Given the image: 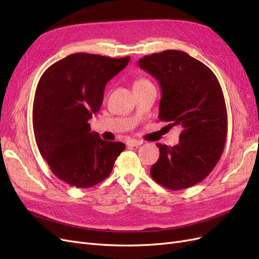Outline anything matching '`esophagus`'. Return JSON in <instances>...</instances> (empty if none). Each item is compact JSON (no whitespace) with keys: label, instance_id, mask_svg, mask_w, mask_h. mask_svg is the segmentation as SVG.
<instances>
[{"label":"esophagus","instance_id":"esophagus-1","mask_svg":"<svg viewBox=\"0 0 259 259\" xmlns=\"http://www.w3.org/2000/svg\"><path fill=\"white\" fill-rule=\"evenodd\" d=\"M143 144H144L143 140H136V139H130L126 142V145L130 147H138Z\"/></svg>","mask_w":259,"mask_h":259}]
</instances>
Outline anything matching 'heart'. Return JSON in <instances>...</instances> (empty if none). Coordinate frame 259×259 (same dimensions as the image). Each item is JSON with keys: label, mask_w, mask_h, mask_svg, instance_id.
Listing matches in <instances>:
<instances>
[{"label": "heart", "mask_w": 259, "mask_h": 259, "mask_svg": "<svg viewBox=\"0 0 259 259\" xmlns=\"http://www.w3.org/2000/svg\"><path fill=\"white\" fill-rule=\"evenodd\" d=\"M139 82H147V80H144V79H140V80H138V81H136L135 83H139Z\"/></svg>", "instance_id": "heart-1"}]
</instances>
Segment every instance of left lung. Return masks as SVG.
Instances as JSON below:
<instances>
[{"mask_svg":"<svg viewBox=\"0 0 259 259\" xmlns=\"http://www.w3.org/2000/svg\"><path fill=\"white\" fill-rule=\"evenodd\" d=\"M138 66L159 82V119L179 126V143L158 144L160 158L150 174L169 190L202 182L222 156L227 137V110L217 77L185 52L168 50L139 59Z\"/></svg>","mask_w":259,"mask_h":259,"instance_id":"8db88e82","label":"left lung"}]
</instances>
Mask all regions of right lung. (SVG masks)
Returning <instances> with one entry per match:
<instances>
[{
	"mask_svg": "<svg viewBox=\"0 0 259 259\" xmlns=\"http://www.w3.org/2000/svg\"><path fill=\"white\" fill-rule=\"evenodd\" d=\"M131 57L110 58L76 53L55 62L42 74L33 103V131L41 155L54 175L76 188L103 182L125 149L91 132L107 83Z\"/></svg>",
	"mask_w": 259,
	"mask_h": 259,
	"instance_id": "1",
	"label": "right lung"
}]
</instances>
